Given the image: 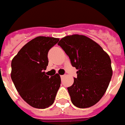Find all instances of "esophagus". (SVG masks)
I'll return each instance as SVG.
<instances>
[{"label": "esophagus", "instance_id": "esophagus-1", "mask_svg": "<svg viewBox=\"0 0 125 125\" xmlns=\"http://www.w3.org/2000/svg\"><path fill=\"white\" fill-rule=\"evenodd\" d=\"M60 77H61V78L62 79V78H63V77H65V75H61V76H60Z\"/></svg>", "mask_w": 125, "mask_h": 125}]
</instances>
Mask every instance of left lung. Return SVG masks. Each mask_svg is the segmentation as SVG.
<instances>
[{
  "mask_svg": "<svg viewBox=\"0 0 125 125\" xmlns=\"http://www.w3.org/2000/svg\"><path fill=\"white\" fill-rule=\"evenodd\" d=\"M58 45L77 70L74 83L68 87L72 103L82 109L95 104L105 93L113 74L109 54L96 42L84 35L66 36Z\"/></svg>",
  "mask_w": 125,
  "mask_h": 125,
  "instance_id": "8db88e82",
  "label": "left lung"
}]
</instances>
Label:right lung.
<instances>
[{"label": "right lung", "instance_id": "right-lung-1", "mask_svg": "<svg viewBox=\"0 0 125 125\" xmlns=\"http://www.w3.org/2000/svg\"><path fill=\"white\" fill-rule=\"evenodd\" d=\"M54 37H37L27 43L11 61V78L21 97L37 109L54 103L61 84L58 74L50 77L45 71L49 50L59 41Z\"/></svg>", "mask_w": 125, "mask_h": 125}]
</instances>
